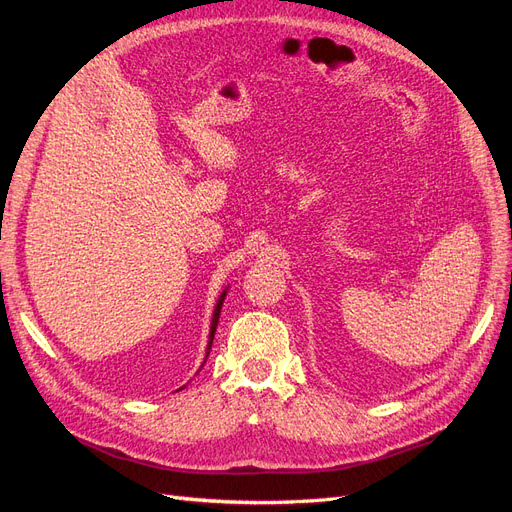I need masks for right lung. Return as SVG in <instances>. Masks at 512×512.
<instances>
[{
  "mask_svg": "<svg viewBox=\"0 0 512 512\" xmlns=\"http://www.w3.org/2000/svg\"><path fill=\"white\" fill-rule=\"evenodd\" d=\"M226 292H228V286L222 290V294L218 297V303H215V309H213V316H211V329H209V342H207V354H205V361L209 356V350H211V344H213V335H215V329H218V320H220V312H222V305H224V299H226ZM203 367V365H200ZM183 389V386H181Z\"/></svg>",
  "mask_w": 512,
  "mask_h": 512,
  "instance_id": "obj_1",
  "label": "right lung"
}]
</instances>
